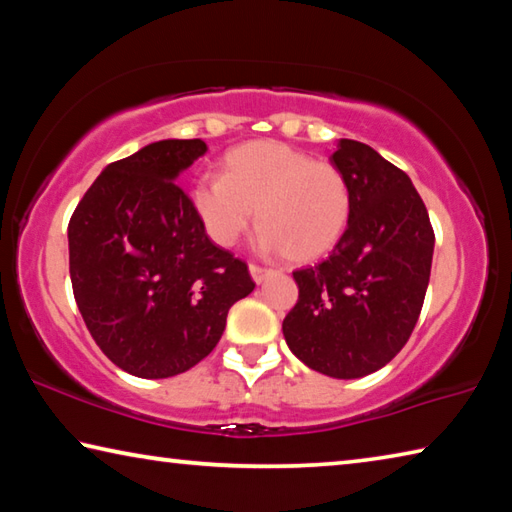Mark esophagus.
Instances as JSON below:
<instances>
[{"instance_id":"34e87169","label":"esophagus","mask_w":512,"mask_h":512,"mask_svg":"<svg viewBox=\"0 0 512 512\" xmlns=\"http://www.w3.org/2000/svg\"><path fill=\"white\" fill-rule=\"evenodd\" d=\"M248 271H250V277H253V280H255L257 284H262V282L266 280V277L273 273L271 268H262V266H257V264H250Z\"/></svg>"}]
</instances>
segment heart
Wrapping results in <instances>:
<instances>
[{"label":"heart","instance_id":"heart-1","mask_svg":"<svg viewBox=\"0 0 512 512\" xmlns=\"http://www.w3.org/2000/svg\"><path fill=\"white\" fill-rule=\"evenodd\" d=\"M192 203L219 246H235L257 214L259 246L282 250L296 264L314 262L334 248L352 210L350 187L334 164L275 140L232 149L223 176L194 185Z\"/></svg>","mask_w":512,"mask_h":512}]
</instances>
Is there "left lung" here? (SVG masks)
<instances>
[{"mask_svg": "<svg viewBox=\"0 0 512 512\" xmlns=\"http://www.w3.org/2000/svg\"><path fill=\"white\" fill-rule=\"evenodd\" d=\"M329 162L350 187V221L325 262L293 273L300 293L282 332L311 370L359 379L409 341L436 237L411 178L368 144L339 140Z\"/></svg>", "mask_w": 512, "mask_h": 512, "instance_id": "obj_1", "label": "left lung"}]
</instances>
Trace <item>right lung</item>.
Wrapping results in <instances>:
<instances>
[{
	"label": "right lung",
	"instance_id": "right-lung-1",
	"mask_svg": "<svg viewBox=\"0 0 512 512\" xmlns=\"http://www.w3.org/2000/svg\"><path fill=\"white\" fill-rule=\"evenodd\" d=\"M203 140H160L108 164L67 228L76 305L101 352L142 379L180 375L219 343L248 266L212 244L178 176Z\"/></svg>",
	"mask_w": 512,
	"mask_h": 512
}]
</instances>
